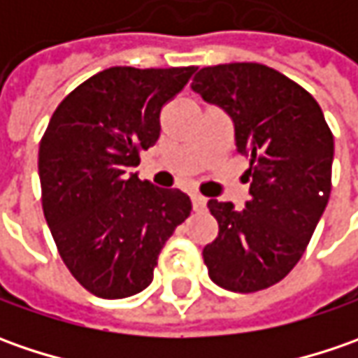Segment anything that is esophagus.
Segmentation results:
<instances>
[{"label":"esophagus","mask_w":358,"mask_h":358,"mask_svg":"<svg viewBox=\"0 0 358 358\" xmlns=\"http://www.w3.org/2000/svg\"><path fill=\"white\" fill-rule=\"evenodd\" d=\"M191 201H193V209H195V211H203L205 205H207V199H205L203 195H199V193H193V195H191Z\"/></svg>","instance_id":"obj_1"}]
</instances>
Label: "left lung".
Masks as SVG:
<instances>
[{
  "label": "left lung",
  "instance_id": "1",
  "mask_svg": "<svg viewBox=\"0 0 358 358\" xmlns=\"http://www.w3.org/2000/svg\"><path fill=\"white\" fill-rule=\"evenodd\" d=\"M191 90L227 113L237 151L251 157L243 209L209 199L219 235L203 249L211 281L255 293L303 257L331 195L333 133L309 91L261 63L199 69Z\"/></svg>",
  "mask_w": 358,
  "mask_h": 358
}]
</instances>
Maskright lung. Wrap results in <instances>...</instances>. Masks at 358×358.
<instances>
[{"label": "right lung", "mask_w": 358, "mask_h": 358, "mask_svg": "<svg viewBox=\"0 0 358 358\" xmlns=\"http://www.w3.org/2000/svg\"><path fill=\"white\" fill-rule=\"evenodd\" d=\"M195 67H109L73 90L39 143L41 203L71 275L101 299L153 281L165 241L191 213L179 189L141 181L139 151L157 143L161 107Z\"/></svg>", "instance_id": "1"}]
</instances>
